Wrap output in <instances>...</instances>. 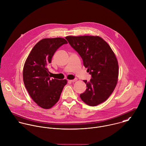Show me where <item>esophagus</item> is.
<instances>
[{
  "instance_id": "1",
  "label": "esophagus",
  "mask_w": 146,
  "mask_h": 146,
  "mask_svg": "<svg viewBox=\"0 0 146 146\" xmlns=\"http://www.w3.org/2000/svg\"><path fill=\"white\" fill-rule=\"evenodd\" d=\"M69 81L71 82H74L77 81V79H73V80H69Z\"/></svg>"
}]
</instances>
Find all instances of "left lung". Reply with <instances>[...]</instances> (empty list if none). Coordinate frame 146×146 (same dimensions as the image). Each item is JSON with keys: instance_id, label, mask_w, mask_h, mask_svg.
<instances>
[{"instance_id": "8db88e82", "label": "left lung", "mask_w": 146, "mask_h": 146, "mask_svg": "<svg viewBox=\"0 0 146 146\" xmlns=\"http://www.w3.org/2000/svg\"><path fill=\"white\" fill-rule=\"evenodd\" d=\"M66 39L78 52L91 75L90 82L84 80L86 91L80 95L90 106H96L108 99L118 80V64L110 46L98 36H67Z\"/></svg>"}]
</instances>
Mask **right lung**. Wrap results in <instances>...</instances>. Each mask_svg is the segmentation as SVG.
<instances>
[{
  "mask_svg": "<svg viewBox=\"0 0 146 146\" xmlns=\"http://www.w3.org/2000/svg\"><path fill=\"white\" fill-rule=\"evenodd\" d=\"M67 44L62 38H44L31 51L23 69V80L29 95L43 109H49L59 100L67 80L51 79L48 67L51 58L61 46Z\"/></svg>",
  "mask_w": 146,
  "mask_h": 146,
  "instance_id": "right-lung-1",
  "label": "right lung"
}]
</instances>
